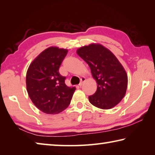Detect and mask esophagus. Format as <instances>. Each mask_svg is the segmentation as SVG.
<instances>
[{"label": "esophagus", "mask_w": 155, "mask_h": 155, "mask_svg": "<svg viewBox=\"0 0 155 155\" xmlns=\"http://www.w3.org/2000/svg\"><path fill=\"white\" fill-rule=\"evenodd\" d=\"M85 80H86L85 77H82V78H81L80 83H79V85H79V86H81V85H83V83L85 81Z\"/></svg>", "instance_id": "34e87169"}]
</instances>
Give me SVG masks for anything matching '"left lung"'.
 <instances>
[{"mask_svg":"<svg viewBox=\"0 0 155 155\" xmlns=\"http://www.w3.org/2000/svg\"><path fill=\"white\" fill-rule=\"evenodd\" d=\"M77 52L89 65L98 84L96 92L89 96L90 103L103 109L117 105L124 97L128 85L127 72L118 59L101 44L83 46Z\"/></svg>","mask_w":155,"mask_h":155,"instance_id":"left-lung-1","label":"left lung"}]
</instances>
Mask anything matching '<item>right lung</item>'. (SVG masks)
<instances>
[{
  "mask_svg": "<svg viewBox=\"0 0 155 155\" xmlns=\"http://www.w3.org/2000/svg\"><path fill=\"white\" fill-rule=\"evenodd\" d=\"M68 50L49 47L33 60L28 68L26 83L28 96L37 108L56 114L69 106L76 87L65 85L59 69Z\"/></svg>",
  "mask_w": 155,
  "mask_h": 155,
  "instance_id": "right-lung-1",
  "label": "right lung"
}]
</instances>
